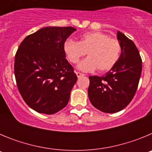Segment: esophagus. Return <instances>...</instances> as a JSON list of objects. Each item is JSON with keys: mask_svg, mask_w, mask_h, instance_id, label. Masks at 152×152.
Returning <instances> with one entry per match:
<instances>
[{"mask_svg": "<svg viewBox=\"0 0 152 152\" xmlns=\"http://www.w3.org/2000/svg\"><path fill=\"white\" fill-rule=\"evenodd\" d=\"M76 75H77V77H83L84 76V74H81L80 72H76Z\"/></svg>", "mask_w": 152, "mask_h": 152, "instance_id": "1", "label": "esophagus"}]
</instances>
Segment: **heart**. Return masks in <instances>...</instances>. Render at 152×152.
<instances>
[{
    "label": "heart",
    "instance_id": "1",
    "mask_svg": "<svg viewBox=\"0 0 152 152\" xmlns=\"http://www.w3.org/2000/svg\"><path fill=\"white\" fill-rule=\"evenodd\" d=\"M63 50L70 62L76 64L87 53L88 57L80 61L78 69L99 72L112 69L119 61L121 45L117 39L100 31L90 32L80 36L79 42L68 39L63 44Z\"/></svg>",
    "mask_w": 152,
    "mask_h": 152
}]
</instances>
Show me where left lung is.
<instances>
[{
  "instance_id": "obj_1",
  "label": "left lung",
  "mask_w": 152,
  "mask_h": 152,
  "mask_svg": "<svg viewBox=\"0 0 152 152\" xmlns=\"http://www.w3.org/2000/svg\"><path fill=\"white\" fill-rule=\"evenodd\" d=\"M121 54L116 65L104 76H90L88 96L99 110L114 113L132 100L142 73V58L135 43L118 31Z\"/></svg>"
}]
</instances>
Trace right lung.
Returning a JSON list of instances; mask_svg holds the SVG:
<instances>
[{"instance_id": "obj_1", "label": "right lung", "mask_w": 152, "mask_h": 152, "mask_svg": "<svg viewBox=\"0 0 152 152\" xmlns=\"http://www.w3.org/2000/svg\"><path fill=\"white\" fill-rule=\"evenodd\" d=\"M76 29L46 26L29 35L15 56L14 74L24 101L36 112L54 114L66 107L77 75L63 44Z\"/></svg>"}]
</instances>
